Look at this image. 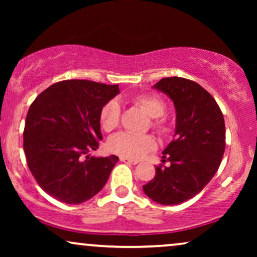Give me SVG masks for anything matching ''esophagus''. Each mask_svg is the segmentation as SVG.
Returning a JSON list of instances; mask_svg holds the SVG:
<instances>
[{"mask_svg": "<svg viewBox=\"0 0 257 257\" xmlns=\"http://www.w3.org/2000/svg\"><path fill=\"white\" fill-rule=\"evenodd\" d=\"M120 161H122V163H126V164H131V165L138 164V161L131 160V159H128V158H125V157H120Z\"/></svg>", "mask_w": 257, "mask_h": 257, "instance_id": "34e87169", "label": "esophagus"}]
</instances>
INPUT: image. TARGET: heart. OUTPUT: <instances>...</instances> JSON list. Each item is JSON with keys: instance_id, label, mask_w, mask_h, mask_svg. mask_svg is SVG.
I'll return each mask as SVG.
<instances>
[{"instance_id": "heart-1", "label": "heart", "mask_w": 257, "mask_h": 257, "mask_svg": "<svg viewBox=\"0 0 257 257\" xmlns=\"http://www.w3.org/2000/svg\"><path fill=\"white\" fill-rule=\"evenodd\" d=\"M133 103L142 107L152 118L151 125L159 132L167 130V122L163 115L166 112L164 100L156 94L142 93L133 97ZM121 108L115 99L108 100L103 105L99 112V121L105 132H111L120 124ZM107 147L110 152L131 160H139L157 147V143L150 135H135V133H118L108 140Z\"/></svg>"}]
</instances>
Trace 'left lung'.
<instances>
[{
	"label": "left lung",
	"instance_id": "8db88e82",
	"mask_svg": "<svg viewBox=\"0 0 257 257\" xmlns=\"http://www.w3.org/2000/svg\"><path fill=\"white\" fill-rule=\"evenodd\" d=\"M153 87L173 100L177 126L163 152V163L171 165L157 166L156 177L143 189L160 205H178L199 194L219 170L226 147L224 119L212 94L193 80L167 77Z\"/></svg>",
	"mask_w": 257,
	"mask_h": 257
}]
</instances>
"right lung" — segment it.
<instances>
[{"label": "right lung", "instance_id": "add662e5", "mask_svg": "<svg viewBox=\"0 0 257 257\" xmlns=\"http://www.w3.org/2000/svg\"><path fill=\"white\" fill-rule=\"evenodd\" d=\"M118 93V85L69 79L52 84L30 105L24 153L35 180L52 198L78 205L106 184L118 157L87 153L103 139L100 108Z\"/></svg>", "mask_w": 257, "mask_h": 257}]
</instances>
